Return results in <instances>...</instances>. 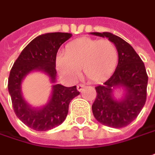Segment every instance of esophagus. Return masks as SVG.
<instances>
[{
	"mask_svg": "<svg viewBox=\"0 0 155 155\" xmlns=\"http://www.w3.org/2000/svg\"><path fill=\"white\" fill-rule=\"evenodd\" d=\"M83 87H85V85L84 84H78L77 85V90L78 91H81Z\"/></svg>",
	"mask_w": 155,
	"mask_h": 155,
	"instance_id": "obj_1",
	"label": "esophagus"
}]
</instances>
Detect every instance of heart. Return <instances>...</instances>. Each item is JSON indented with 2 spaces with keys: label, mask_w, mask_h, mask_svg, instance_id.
I'll use <instances>...</instances> for the list:
<instances>
[{
  "label": "heart",
  "mask_w": 155,
  "mask_h": 155,
  "mask_svg": "<svg viewBox=\"0 0 155 155\" xmlns=\"http://www.w3.org/2000/svg\"><path fill=\"white\" fill-rule=\"evenodd\" d=\"M118 61V51L111 41L81 38L69 43L65 55L56 59L61 75L74 81L82 68L84 75L94 82L108 78L113 73Z\"/></svg>",
  "instance_id": "b5f03b06"
}]
</instances>
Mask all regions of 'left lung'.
Here are the masks:
<instances>
[{
	"label": "left lung",
	"instance_id": "8db88e82",
	"mask_svg": "<svg viewBox=\"0 0 155 155\" xmlns=\"http://www.w3.org/2000/svg\"><path fill=\"white\" fill-rule=\"evenodd\" d=\"M92 34L108 38L118 51V63L113 74L95 87L97 96L92 105L94 117L108 127H125L137 117L146 102L147 74L144 63L132 46L119 37L110 32ZM118 85L126 90L125 98L119 101L112 97L113 88Z\"/></svg>",
	"mask_w": 155,
	"mask_h": 155
}]
</instances>
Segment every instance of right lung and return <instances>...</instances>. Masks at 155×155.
<instances>
[{
    "instance_id": "right-lung-1",
    "label": "right lung",
    "mask_w": 155,
    "mask_h": 155,
    "mask_svg": "<svg viewBox=\"0 0 155 155\" xmlns=\"http://www.w3.org/2000/svg\"><path fill=\"white\" fill-rule=\"evenodd\" d=\"M71 36L65 32H51L37 37L22 51L11 68L8 87L14 112L19 120L34 130H49L60 125L67 117L70 101L80 92L76 86L67 87L56 84L53 86L49 104L41 109H32L22 97L21 81L31 71L42 70L54 82L57 51Z\"/></svg>"
}]
</instances>
